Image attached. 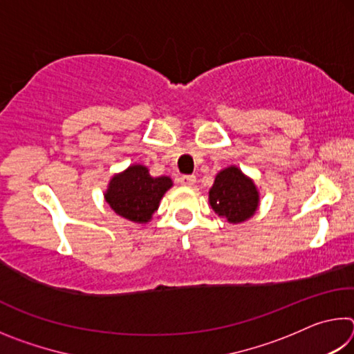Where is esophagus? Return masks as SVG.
<instances>
[{"label":"esophagus","mask_w":354,"mask_h":354,"mask_svg":"<svg viewBox=\"0 0 354 354\" xmlns=\"http://www.w3.org/2000/svg\"><path fill=\"white\" fill-rule=\"evenodd\" d=\"M179 183H181V185H185V187H192V185H195L196 178L192 175H185L179 178Z\"/></svg>","instance_id":"1"}]
</instances>
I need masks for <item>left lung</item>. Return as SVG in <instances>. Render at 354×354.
Wrapping results in <instances>:
<instances>
[{
    "instance_id": "8db88e82",
    "label": "left lung",
    "mask_w": 354,
    "mask_h": 354,
    "mask_svg": "<svg viewBox=\"0 0 354 354\" xmlns=\"http://www.w3.org/2000/svg\"><path fill=\"white\" fill-rule=\"evenodd\" d=\"M209 205L214 212L230 223H242L253 217L259 206V192L253 179L245 176L236 165L217 173L209 190Z\"/></svg>"
}]
</instances>
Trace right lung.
Returning a JSON list of instances; mask_svg holds the SVG:
<instances>
[{"instance_id": "1", "label": "right lung", "mask_w": 354, "mask_h": 354, "mask_svg": "<svg viewBox=\"0 0 354 354\" xmlns=\"http://www.w3.org/2000/svg\"><path fill=\"white\" fill-rule=\"evenodd\" d=\"M171 185L169 176L153 178L145 165L134 164L112 176L104 198L120 217L134 223H147Z\"/></svg>"}]
</instances>
